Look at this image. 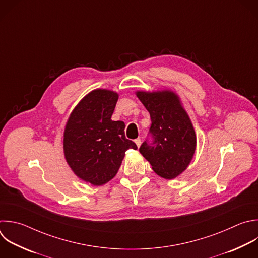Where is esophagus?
Listing matches in <instances>:
<instances>
[{"label": "esophagus", "mask_w": 258, "mask_h": 258, "mask_svg": "<svg viewBox=\"0 0 258 258\" xmlns=\"http://www.w3.org/2000/svg\"><path fill=\"white\" fill-rule=\"evenodd\" d=\"M135 143H136V145H137L138 147H140V146H141L142 141H141V139H140V138H138V139H136V140H135Z\"/></svg>", "instance_id": "obj_1"}]
</instances>
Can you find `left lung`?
Wrapping results in <instances>:
<instances>
[{
    "label": "left lung",
    "instance_id": "1",
    "mask_svg": "<svg viewBox=\"0 0 258 258\" xmlns=\"http://www.w3.org/2000/svg\"><path fill=\"white\" fill-rule=\"evenodd\" d=\"M150 113L149 136L141 154L163 178L173 179L186 169L196 151L197 137L191 121L173 92H137Z\"/></svg>",
    "mask_w": 258,
    "mask_h": 258
}]
</instances>
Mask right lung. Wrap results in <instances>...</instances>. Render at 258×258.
<instances>
[{"label": "right lung", "instance_id": "right-lung-1", "mask_svg": "<svg viewBox=\"0 0 258 258\" xmlns=\"http://www.w3.org/2000/svg\"><path fill=\"white\" fill-rule=\"evenodd\" d=\"M118 95L94 90L73 110L64 130L63 151L75 174L93 185L112 179L128 149L137 145L125 138L123 121L111 120Z\"/></svg>", "mask_w": 258, "mask_h": 258}]
</instances>
